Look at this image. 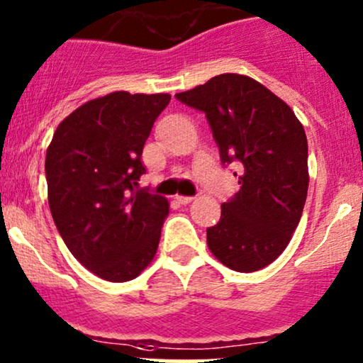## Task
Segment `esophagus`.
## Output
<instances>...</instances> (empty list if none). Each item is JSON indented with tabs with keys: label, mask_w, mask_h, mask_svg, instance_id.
<instances>
[{
	"label": "esophagus",
	"mask_w": 363,
	"mask_h": 363,
	"mask_svg": "<svg viewBox=\"0 0 363 363\" xmlns=\"http://www.w3.org/2000/svg\"><path fill=\"white\" fill-rule=\"evenodd\" d=\"M193 200H194L193 196H177V201L181 203V205H189Z\"/></svg>",
	"instance_id": "esophagus-1"
}]
</instances>
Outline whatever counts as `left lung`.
<instances>
[{
    "label": "left lung",
    "mask_w": 363,
    "mask_h": 363,
    "mask_svg": "<svg viewBox=\"0 0 363 363\" xmlns=\"http://www.w3.org/2000/svg\"><path fill=\"white\" fill-rule=\"evenodd\" d=\"M205 113L224 165L241 188L206 229L210 252L236 272L270 265L291 241L308 191V143L288 103L248 75L220 74L177 93Z\"/></svg>",
    "instance_id": "8db88e82"
}]
</instances>
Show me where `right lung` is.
Returning <instances> with one entry per match:
<instances>
[{
  "label": "right lung",
  "mask_w": 363,
  "mask_h": 363,
  "mask_svg": "<svg viewBox=\"0 0 363 363\" xmlns=\"http://www.w3.org/2000/svg\"><path fill=\"white\" fill-rule=\"evenodd\" d=\"M170 94L115 91L60 122L46 151L48 203L70 253L110 282L138 277L153 260L167 198L138 189L143 148Z\"/></svg>",
  "instance_id": "add662e5"
}]
</instances>
